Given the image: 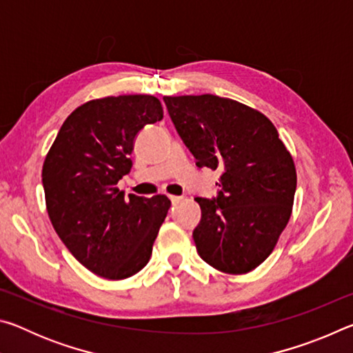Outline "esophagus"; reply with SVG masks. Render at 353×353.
<instances>
[{
  "label": "esophagus",
  "mask_w": 353,
  "mask_h": 353,
  "mask_svg": "<svg viewBox=\"0 0 353 353\" xmlns=\"http://www.w3.org/2000/svg\"><path fill=\"white\" fill-rule=\"evenodd\" d=\"M183 198L182 196H174V194H170V201L172 202V204H177V202H181Z\"/></svg>",
  "instance_id": "1"
}]
</instances>
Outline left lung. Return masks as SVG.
I'll list each match as a JSON object with an SVG mask.
<instances>
[{
	"label": "left lung",
	"instance_id": "1",
	"mask_svg": "<svg viewBox=\"0 0 353 353\" xmlns=\"http://www.w3.org/2000/svg\"><path fill=\"white\" fill-rule=\"evenodd\" d=\"M163 101L196 165L223 171L218 198H196L198 254L221 272H250L271 255L290 221L297 183L291 152L270 118L235 99L185 94Z\"/></svg>",
	"mask_w": 353,
	"mask_h": 353
}]
</instances>
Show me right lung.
<instances>
[{
  "label": "right lung",
  "mask_w": 353,
  "mask_h": 353,
  "mask_svg": "<svg viewBox=\"0 0 353 353\" xmlns=\"http://www.w3.org/2000/svg\"><path fill=\"white\" fill-rule=\"evenodd\" d=\"M162 118L151 94L92 99L65 119L45 157L48 216L74 259L99 277L128 279L151 259L171 201L128 199L117 183L132 168L135 135Z\"/></svg>",
  "instance_id": "obj_1"
}]
</instances>
